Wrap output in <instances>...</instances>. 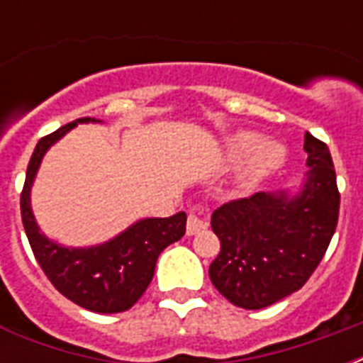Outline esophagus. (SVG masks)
Listing matches in <instances>:
<instances>
[{
  "label": "esophagus",
  "instance_id": "1",
  "mask_svg": "<svg viewBox=\"0 0 363 363\" xmlns=\"http://www.w3.org/2000/svg\"><path fill=\"white\" fill-rule=\"evenodd\" d=\"M206 228H208V223L204 220H200L198 216L190 213L189 221H186V235H196L198 231H202Z\"/></svg>",
  "mask_w": 363,
  "mask_h": 363
}]
</instances>
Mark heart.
<instances>
[{"mask_svg":"<svg viewBox=\"0 0 363 363\" xmlns=\"http://www.w3.org/2000/svg\"><path fill=\"white\" fill-rule=\"evenodd\" d=\"M259 135L252 132H239L235 134L228 143L229 157L233 161H241L247 157L252 150L251 171L252 173H267L274 167H278L284 159V147L276 142H264L259 145Z\"/></svg>","mask_w":363,"mask_h":363,"instance_id":"1","label":"heart"}]
</instances>
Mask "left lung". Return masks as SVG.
Instances as JSON below:
<instances>
[{
  "label": "left lung",
  "instance_id": "1",
  "mask_svg": "<svg viewBox=\"0 0 363 363\" xmlns=\"http://www.w3.org/2000/svg\"><path fill=\"white\" fill-rule=\"evenodd\" d=\"M307 179L296 196L286 190L231 200L212 213L221 243L210 280L243 309H262L294 294L319 267L340 210L327 143L305 132Z\"/></svg>",
  "mask_w": 363,
  "mask_h": 363
}]
</instances>
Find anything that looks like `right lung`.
I'll return each mask as SVG.
<instances>
[{
	"mask_svg": "<svg viewBox=\"0 0 363 363\" xmlns=\"http://www.w3.org/2000/svg\"><path fill=\"white\" fill-rule=\"evenodd\" d=\"M79 122L99 120H74L36 143L21 192V218L35 259L62 296L89 311L122 313L147 289L161 251L184 235L186 213L135 221L111 241L85 249H67L40 233L30 210V186L48 147Z\"/></svg>",
	"mask_w": 363,
	"mask_h": 363,
	"instance_id": "obj_1",
	"label": "right lung"
}]
</instances>
